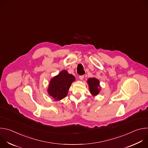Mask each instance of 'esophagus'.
Returning a JSON list of instances; mask_svg holds the SVG:
<instances>
[{
	"instance_id": "esophagus-1",
	"label": "esophagus",
	"mask_w": 148,
	"mask_h": 148,
	"mask_svg": "<svg viewBox=\"0 0 148 148\" xmlns=\"http://www.w3.org/2000/svg\"><path fill=\"white\" fill-rule=\"evenodd\" d=\"M79 79H80L81 80H82V79H84V75H79Z\"/></svg>"
}]
</instances>
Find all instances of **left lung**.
I'll use <instances>...</instances> for the list:
<instances>
[{"label":"left lung","mask_w":148,"mask_h":148,"mask_svg":"<svg viewBox=\"0 0 148 148\" xmlns=\"http://www.w3.org/2000/svg\"><path fill=\"white\" fill-rule=\"evenodd\" d=\"M90 90L92 95H97L99 92V82L95 78H90L88 79Z\"/></svg>","instance_id":"1"}]
</instances>
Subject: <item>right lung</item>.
<instances>
[{
    "mask_svg": "<svg viewBox=\"0 0 148 148\" xmlns=\"http://www.w3.org/2000/svg\"><path fill=\"white\" fill-rule=\"evenodd\" d=\"M74 81V75L69 74L66 70H63L51 79L48 93L55 100L64 98L67 96L71 83Z\"/></svg>",
    "mask_w": 148,
    "mask_h": 148,
    "instance_id": "1",
    "label": "right lung"
}]
</instances>
